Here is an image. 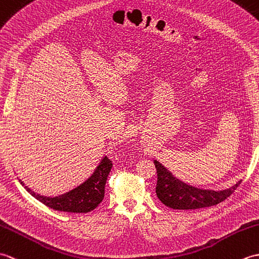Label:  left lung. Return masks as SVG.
<instances>
[{"label": "left lung", "instance_id": "left-lung-1", "mask_svg": "<svg viewBox=\"0 0 259 259\" xmlns=\"http://www.w3.org/2000/svg\"><path fill=\"white\" fill-rule=\"evenodd\" d=\"M155 166L157 169L156 194L164 206L179 210H190L217 205L233 194L237 189L240 181L230 188L214 191L209 189H198L185 184L177 178L168 169L164 168L157 160Z\"/></svg>", "mask_w": 259, "mask_h": 259}]
</instances>
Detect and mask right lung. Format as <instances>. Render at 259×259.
<instances>
[{
    "label": "right lung",
    "mask_w": 259,
    "mask_h": 259,
    "mask_svg": "<svg viewBox=\"0 0 259 259\" xmlns=\"http://www.w3.org/2000/svg\"><path fill=\"white\" fill-rule=\"evenodd\" d=\"M112 168V161L106 156L99 166L96 168L95 172L91 177L88 178L83 184L76 187L71 191L58 197H45L35 194L30 188L25 186L26 191L36 198L38 201L45 203L46 206L50 207L54 210L65 211V212H89L93 210L104 197V187ZM20 184L24 186L23 181L20 180Z\"/></svg>",
    "instance_id": "add662e5"
}]
</instances>
